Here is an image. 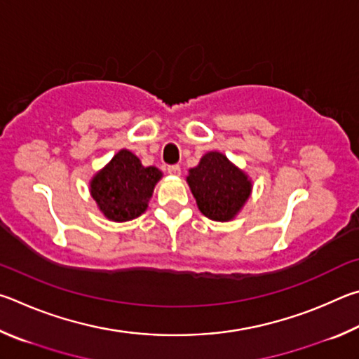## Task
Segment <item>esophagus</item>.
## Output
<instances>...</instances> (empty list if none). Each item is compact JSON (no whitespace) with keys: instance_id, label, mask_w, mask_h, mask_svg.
<instances>
[{"instance_id":"34e87169","label":"esophagus","mask_w":359,"mask_h":359,"mask_svg":"<svg viewBox=\"0 0 359 359\" xmlns=\"http://www.w3.org/2000/svg\"><path fill=\"white\" fill-rule=\"evenodd\" d=\"M167 172H168L170 175L180 176V175H181V168H180V165H168V167H167Z\"/></svg>"}]
</instances>
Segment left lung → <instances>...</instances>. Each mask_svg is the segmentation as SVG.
<instances>
[{
	"instance_id": "1",
	"label": "left lung",
	"mask_w": 359,
	"mask_h": 359,
	"mask_svg": "<svg viewBox=\"0 0 359 359\" xmlns=\"http://www.w3.org/2000/svg\"><path fill=\"white\" fill-rule=\"evenodd\" d=\"M187 184L202 215L217 222L231 221L252 192L249 176L217 151L206 153L189 170Z\"/></svg>"
}]
</instances>
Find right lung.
<instances>
[{
	"mask_svg": "<svg viewBox=\"0 0 359 359\" xmlns=\"http://www.w3.org/2000/svg\"><path fill=\"white\" fill-rule=\"evenodd\" d=\"M162 178L156 167H143L129 149H121L90 181V192L102 215L115 222L142 216L154 186Z\"/></svg>",
	"mask_w": 359,
	"mask_h": 359,
	"instance_id": "add662e5",
	"label": "right lung"
}]
</instances>
